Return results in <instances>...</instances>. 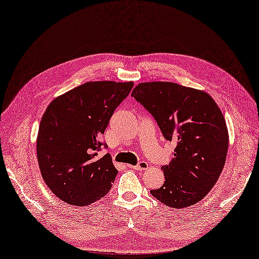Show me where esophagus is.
I'll use <instances>...</instances> for the list:
<instances>
[{"mask_svg": "<svg viewBox=\"0 0 259 259\" xmlns=\"http://www.w3.org/2000/svg\"><path fill=\"white\" fill-rule=\"evenodd\" d=\"M130 168H133V169L138 170V171H144V170L148 169V163L146 161H141L137 165H130Z\"/></svg>", "mask_w": 259, "mask_h": 259, "instance_id": "obj_1", "label": "esophagus"}]
</instances>
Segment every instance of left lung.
Instances as JSON below:
<instances>
[{
  "mask_svg": "<svg viewBox=\"0 0 259 259\" xmlns=\"http://www.w3.org/2000/svg\"><path fill=\"white\" fill-rule=\"evenodd\" d=\"M131 96L177 144L171 162L161 166L163 185L151 194L180 210L201 201L226 162L229 136L219 105L205 91L170 81L141 82Z\"/></svg>",
  "mask_w": 259,
  "mask_h": 259,
  "instance_id": "8db88e82",
  "label": "left lung"
}]
</instances>
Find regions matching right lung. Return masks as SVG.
<instances>
[{
    "label": "right lung",
    "instance_id": "1",
    "mask_svg": "<svg viewBox=\"0 0 259 259\" xmlns=\"http://www.w3.org/2000/svg\"><path fill=\"white\" fill-rule=\"evenodd\" d=\"M133 81H88L57 97L40 119L36 154L40 174L54 195L75 206L103 198L117 175L101 137Z\"/></svg>",
    "mask_w": 259,
    "mask_h": 259
}]
</instances>
